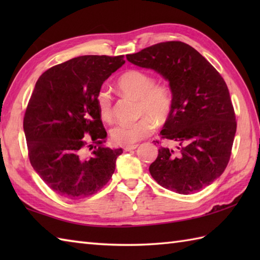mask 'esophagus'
<instances>
[{"label": "esophagus", "mask_w": 260, "mask_h": 260, "mask_svg": "<svg viewBox=\"0 0 260 260\" xmlns=\"http://www.w3.org/2000/svg\"><path fill=\"white\" fill-rule=\"evenodd\" d=\"M139 146V144H134V145H127V146H124V151H132V150H135V148Z\"/></svg>", "instance_id": "1"}]
</instances>
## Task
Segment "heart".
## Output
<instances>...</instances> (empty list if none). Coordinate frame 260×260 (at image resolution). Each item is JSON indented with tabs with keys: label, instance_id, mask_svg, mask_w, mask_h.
I'll return each instance as SVG.
<instances>
[{
	"label": "heart",
	"instance_id": "b5f03b06",
	"mask_svg": "<svg viewBox=\"0 0 260 260\" xmlns=\"http://www.w3.org/2000/svg\"><path fill=\"white\" fill-rule=\"evenodd\" d=\"M117 87L121 92L139 99L137 112L144 116L139 120L116 124L110 129V137L117 145H133L153 132L154 123L151 117L157 123L167 119L171 109V97L167 88L154 84L153 77L142 70L126 71L118 78ZM96 106L103 120L113 119L112 97L108 91L101 89L97 92Z\"/></svg>",
	"mask_w": 260,
	"mask_h": 260
}]
</instances>
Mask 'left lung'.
<instances>
[{
	"label": "left lung",
	"mask_w": 260,
	"mask_h": 260,
	"mask_svg": "<svg viewBox=\"0 0 260 260\" xmlns=\"http://www.w3.org/2000/svg\"><path fill=\"white\" fill-rule=\"evenodd\" d=\"M126 58L161 75L172 92L159 134L175 147H159L150 165L152 178L180 194L204 189L223 173L237 129L223 78L194 48L180 41L157 43Z\"/></svg>",
	"instance_id": "left-lung-1"
}]
</instances>
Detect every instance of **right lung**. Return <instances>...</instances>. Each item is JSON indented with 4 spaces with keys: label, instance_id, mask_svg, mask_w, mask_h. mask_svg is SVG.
<instances>
[{
    "label": "right lung",
    "instance_id": "1",
    "mask_svg": "<svg viewBox=\"0 0 260 260\" xmlns=\"http://www.w3.org/2000/svg\"><path fill=\"white\" fill-rule=\"evenodd\" d=\"M125 63L123 56H81L54 66L38 79L23 119L29 158L43 182L71 200L107 184L121 148L103 143L107 133L96 106L104 81ZM89 134L96 145L82 140ZM93 147L91 157L84 155Z\"/></svg>",
    "mask_w": 260,
    "mask_h": 260
}]
</instances>
